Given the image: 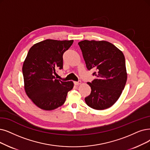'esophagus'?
<instances>
[{"label": "esophagus", "instance_id": "1", "mask_svg": "<svg viewBox=\"0 0 150 150\" xmlns=\"http://www.w3.org/2000/svg\"><path fill=\"white\" fill-rule=\"evenodd\" d=\"M74 85H76V86H79L81 83V81H79L78 82L75 81V82H74Z\"/></svg>", "mask_w": 150, "mask_h": 150}]
</instances>
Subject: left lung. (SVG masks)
<instances>
[{
  "instance_id": "1",
  "label": "left lung",
  "mask_w": 150,
  "mask_h": 150,
  "mask_svg": "<svg viewBox=\"0 0 150 150\" xmlns=\"http://www.w3.org/2000/svg\"><path fill=\"white\" fill-rule=\"evenodd\" d=\"M88 70L95 69L96 78L87 82L91 93L85 98L94 110H103L115 104L124 88L127 74L122 51L105 40H82L78 43Z\"/></svg>"
}]
</instances>
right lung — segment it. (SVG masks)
Instances as JSON below:
<instances>
[{"label":"right lung","mask_w":150,"mask_h":150,"mask_svg":"<svg viewBox=\"0 0 150 150\" xmlns=\"http://www.w3.org/2000/svg\"><path fill=\"white\" fill-rule=\"evenodd\" d=\"M73 40L46 39L29 49L23 65L25 90L28 97L39 108L50 111L64 104L73 81L57 79L53 74L63 68V55Z\"/></svg>","instance_id":"1"}]
</instances>
